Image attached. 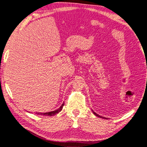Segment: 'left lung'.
<instances>
[{
    "label": "left lung",
    "instance_id": "obj_1",
    "mask_svg": "<svg viewBox=\"0 0 147 147\" xmlns=\"http://www.w3.org/2000/svg\"><path fill=\"white\" fill-rule=\"evenodd\" d=\"M93 113H94V115H95V116H99V117H101V118H103V119H106V118H105V117H102V116H99V115L97 114V113H95V112H94V111H93Z\"/></svg>",
    "mask_w": 147,
    "mask_h": 147
}]
</instances>
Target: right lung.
<instances>
[{"mask_svg": "<svg viewBox=\"0 0 147 147\" xmlns=\"http://www.w3.org/2000/svg\"><path fill=\"white\" fill-rule=\"evenodd\" d=\"M64 103H63L61 105V106L60 107V108H59V109L55 110V111H51V112H47V113H38V112H36V114H39V115H44V116H53V115H55L57 114L58 113H59V112L61 111L62 110V108H63V106H64Z\"/></svg>", "mask_w": 147, "mask_h": 147, "instance_id": "add662e5", "label": "right lung"}]
</instances>
